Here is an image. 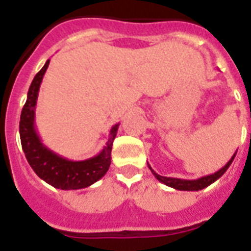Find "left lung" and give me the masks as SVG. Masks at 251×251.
Returning <instances> with one entry per match:
<instances>
[{
  "label": "left lung",
  "mask_w": 251,
  "mask_h": 251,
  "mask_svg": "<svg viewBox=\"0 0 251 251\" xmlns=\"http://www.w3.org/2000/svg\"><path fill=\"white\" fill-rule=\"evenodd\" d=\"M235 154H237V151H235L234 155L230 158L229 162L226 163L224 168L220 169L218 172H215L214 174H209V176H205V177L198 178V179H181V178L163 177V176H159V174H157V173L154 172L153 169L150 168V165H149V168L150 170H151V173H153L154 177L157 178L159 182L165 183L166 186H170L173 187V189H177V190H182V192H198V190H202V189H205V187H207L213 182H215L218 178H221L222 176H224L225 172L229 169V166L231 165V162H233Z\"/></svg>",
  "instance_id": "1"
}]
</instances>
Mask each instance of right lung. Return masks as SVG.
I'll use <instances>...</instances> for the list:
<instances>
[{
  "label": "right lung",
  "mask_w": 251,
  "mask_h": 251,
  "mask_svg": "<svg viewBox=\"0 0 251 251\" xmlns=\"http://www.w3.org/2000/svg\"><path fill=\"white\" fill-rule=\"evenodd\" d=\"M50 59L46 61L44 68L36 74L31 81L27 92V98L22 107L20 120V137H21L22 150L25 153L27 162L37 176L55 189L61 190H78L90 186L98 179H101L111 163V148L116 138L120 124L111 126L109 138L103 149L92 158L83 161H72L54 153L41 141L37 133L34 120H36V106L41 82L44 78Z\"/></svg>",
  "instance_id": "1"
}]
</instances>
